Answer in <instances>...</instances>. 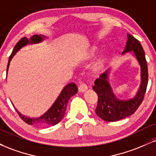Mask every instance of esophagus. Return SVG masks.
Instances as JSON below:
<instances>
[{
	"mask_svg": "<svg viewBox=\"0 0 156 156\" xmlns=\"http://www.w3.org/2000/svg\"><path fill=\"white\" fill-rule=\"evenodd\" d=\"M87 89H88V86L84 83H80L79 87H78V90H79V92H85Z\"/></svg>",
	"mask_w": 156,
	"mask_h": 156,
	"instance_id": "obj_1",
	"label": "esophagus"
}]
</instances>
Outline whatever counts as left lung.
<instances>
[{
    "instance_id": "1",
    "label": "left lung",
    "mask_w": 156,
    "mask_h": 156,
    "mask_svg": "<svg viewBox=\"0 0 156 156\" xmlns=\"http://www.w3.org/2000/svg\"><path fill=\"white\" fill-rule=\"evenodd\" d=\"M133 51L141 67V82L136 95L129 100L118 99L108 81V71L101 74L94 81L93 90L98 96L96 114L107 122H115L132 115L142 103L148 83L147 64L144 49L139 41L128 34V41L122 54Z\"/></svg>"
}]
</instances>
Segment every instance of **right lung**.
I'll list each match as a JSON object with an SVG mask.
<instances>
[{"label": "right lung", "mask_w": 156, "mask_h": 156, "mask_svg": "<svg viewBox=\"0 0 156 156\" xmlns=\"http://www.w3.org/2000/svg\"><path fill=\"white\" fill-rule=\"evenodd\" d=\"M43 38L44 37L42 35H33V37H31L30 40H28L26 37H23V38L20 39V40H19L18 42L16 44L15 48H14L13 51L12 52V54H11L9 56V58L6 73L8 72L9 66L11 60L13 58L14 55H15V53H17L20 48L24 47L25 45H26V44L28 43H39L41 41L43 40ZM77 92H78V88H77V86L76 85V83H71L67 84V85L62 89L59 96L58 97V98H57L56 101H55V103H53V105H52L51 108L48 109L44 114L40 116V117L30 118L21 114L16 108L15 110L17 114H18V115L20 117L21 119L28 125H37L42 127L55 125L58 124V123L63 119V117H64V114H65L68 101L70 99L71 97L74 95V94H76Z\"/></svg>", "instance_id": "right-lung-1"}]
</instances>
